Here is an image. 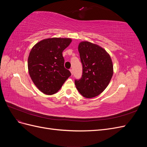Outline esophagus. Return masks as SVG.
Instances as JSON below:
<instances>
[{
	"label": "esophagus",
	"mask_w": 147,
	"mask_h": 147,
	"mask_svg": "<svg viewBox=\"0 0 147 147\" xmlns=\"http://www.w3.org/2000/svg\"><path fill=\"white\" fill-rule=\"evenodd\" d=\"M70 73H71V74H72V75H73V70L71 69H70Z\"/></svg>",
	"instance_id": "esophagus-1"
}]
</instances>
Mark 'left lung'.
<instances>
[{
	"label": "left lung",
	"instance_id": "left-lung-1",
	"mask_svg": "<svg viewBox=\"0 0 147 147\" xmlns=\"http://www.w3.org/2000/svg\"><path fill=\"white\" fill-rule=\"evenodd\" d=\"M78 51L83 65L81 79L75 80L78 91L86 98L99 96L107 87L113 74V65L109 53L96 43L83 41Z\"/></svg>",
	"mask_w": 147,
	"mask_h": 147
}]
</instances>
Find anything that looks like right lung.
Returning <instances> with one entry per match:
<instances>
[{"label": "right lung", "mask_w": 147, "mask_h": 147, "mask_svg": "<svg viewBox=\"0 0 147 147\" xmlns=\"http://www.w3.org/2000/svg\"><path fill=\"white\" fill-rule=\"evenodd\" d=\"M72 40L70 38H45L31 49L28 61L29 74L35 85L43 94H55L71 75L64 66L63 51Z\"/></svg>", "instance_id": "add662e5"}]
</instances>
